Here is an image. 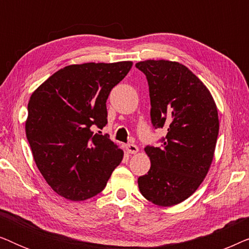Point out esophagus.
<instances>
[{"label":"esophagus","mask_w":249,"mask_h":249,"mask_svg":"<svg viewBox=\"0 0 249 249\" xmlns=\"http://www.w3.org/2000/svg\"><path fill=\"white\" fill-rule=\"evenodd\" d=\"M125 151H127L128 153H130V154H136V153H138L139 148L134 144H128V145H125Z\"/></svg>","instance_id":"1"}]
</instances>
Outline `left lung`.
Segmentation results:
<instances>
[{"label": "left lung", "instance_id": "obj_1", "mask_svg": "<svg viewBox=\"0 0 249 249\" xmlns=\"http://www.w3.org/2000/svg\"><path fill=\"white\" fill-rule=\"evenodd\" d=\"M149 86L155 128L168 129L161 147H145L151 161L138 178L142 195L163 207L177 205L196 192L212 164L219 135L217 107L209 88L176 61L136 63Z\"/></svg>", "mask_w": 249, "mask_h": 249}]
</instances>
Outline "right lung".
Segmentation results:
<instances>
[{"mask_svg": "<svg viewBox=\"0 0 249 249\" xmlns=\"http://www.w3.org/2000/svg\"><path fill=\"white\" fill-rule=\"evenodd\" d=\"M131 61L71 64L30 96L26 136L39 172L57 195L80 202L105 188L124 151L95 129L107 124V100Z\"/></svg>", "mask_w": 249, "mask_h": 249, "instance_id": "1", "label": "right lung"}]
</instances>
